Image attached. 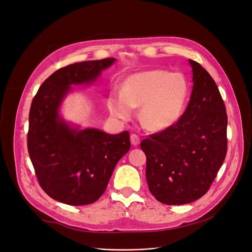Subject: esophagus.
Here are the masks:
<instances>
[{
  "label": "esophagus",
  "mask_w": 252,
  "mask_h": 252,
  "mask_svg": "<svg viewBox=\"0 0 252 252\" xmlns=\"http://www.w3.org/2000/svg\"><path fill=\"white\" fill-rule=\"evenodd\" d=\"M130 140H131V144H132L133 146H138L139 143H140L139 136L136 135V134H134V133H132L131 136H130Z\"/></svg>",
  "instance_id": "esophagus-1"
}]
</instances>
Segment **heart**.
Wrapping results in <instances>:
<instances>
[{"mask_svg":"<svg viewBox=\"0 0 252 252\" xmlns=\"http://www.w3.org/2000/svg\"><path fill=\"white\" fill-rule=\"evenodd\" d=\"M188 96L189 86L183 74L155 69L128 76L121 94L110 95L107 105L113 116L122 120L131 118L133 107L142 106V124L151 131H162L183 116Z\"/></svg>","mask_w":252,"mask_h":252,"instance_id":"b5f03b06","label":"heart"}]
</instances>
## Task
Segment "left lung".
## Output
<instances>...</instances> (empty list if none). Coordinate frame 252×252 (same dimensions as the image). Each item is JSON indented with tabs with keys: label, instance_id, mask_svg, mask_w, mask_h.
<instances>
[{
	"label": "left lung",
	"instance_id": "8db88e82",
	"mask_svg": "<svg viewBox=\"0 0 252 252\" xmlns=\"http://www.w3.org/2000/svg\"><path fill=\"white\" fill-rule=\"evenodd\" d=\"M189 63L193 88L185 113L174 126L140 143L150 192L165 205L189 204L205 195L227 151L222 97L207 70Z\"/></svg>",
	"mask_w": 252,
	"mask_h": 252
}]
</instances>
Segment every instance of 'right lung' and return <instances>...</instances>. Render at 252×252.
<instances>
[{
  "label": "right lung",
  "instance_id": "obj_1",
  "mask_svg": "<svg viewBox=\"0 0 252 252\" xmlns=\"http://www.w3.org/2000/svg\"><path fill=\"white\" fill-rule=\"evenodd\" d=\"M116 61L107 58L57 70L40 86L29 115L28 151L45 193L67 205L95 203L130 149L128 131L108 134L67 123L59 110L72 85H90Z\"/></svg>",
  "mask_w": 252,
  "mask_h": 252
}]
</instances>
